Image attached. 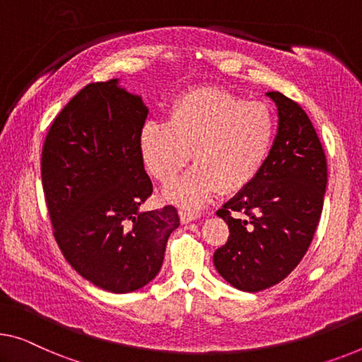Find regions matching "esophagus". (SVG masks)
<instances>
[{
    "instance_id": "obj_1",
    "label": "esophagus",
    "mask_w": 362,
    "mask_h": 362,
    "mask_svg": "<svg viewBox=\"0 0 362 362\" xmlns=\"http://www.w3.org/2000/svg\"><path fill=\"white\" fill-rule=\"evenodd\" d=\"M179 216H180V221L183 224L187 223H192V221H195L199 218V213L197 211H190V209H180L179 211Z\"/></svg>"
}]
</instances>
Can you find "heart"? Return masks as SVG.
<instances>
[{
  "label": "heart",
  "mask_w": 362,
  "mask_h": 362,
  "mask_svg": "<svg viewBox=\"0 0 362 362\" xmlns=\"http://www.w3.org/2000/svg\"><path fill=\"white\" fill-rule=\"evenodd\" d=\"M274 117L258 100L219 88H197L172 102L167 123L139 132V154L148 172L169 183L190 160L197 165L165 190V198L197 208L218 190H244L265 165L274 141Z\"/></svg>",
  "instance_id": "heart-1"
}]
</instances>
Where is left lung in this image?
Segmentation results:
<instances>
[{
	"mask_svg": "<svg viewBox=\"0 0 362 362\" xmlns=\"http://www.w3.org/2000/svg\"><path fill=\"white\" fill-rule=\"evenodd\" d=\"M267 95L279 117L267 163L216 213L229 237L214 252V267L247 293L272 288L299 265L319 226L328 177L325 151L304 109L278 90Z\"/></svg>",
	"mask_w": 362,
	"mask_h": 362,
	"instance_id": "8db88e82",
	"label": "left lung"
}]
</instances>
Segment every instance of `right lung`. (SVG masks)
<instances>
[{"mask_svg":"<svg viewBox=\"0 0 362 362\" xmlns=\"http://www.w3.org/2000/svg\"><path fill=\"white\" fill-rule=\"evenodd\" d=\"M148 109L117 79L90 83L52 122L42 187L53 235L81 276L110 293L146 286L180 219L172 204L139 211L153 182L139 154Z\"/></svg>","mask_w":362,"mask_h":362,"instance_id":"right-lung-1","label":"right lung"}]
</instances>
